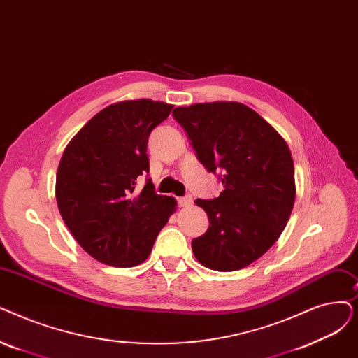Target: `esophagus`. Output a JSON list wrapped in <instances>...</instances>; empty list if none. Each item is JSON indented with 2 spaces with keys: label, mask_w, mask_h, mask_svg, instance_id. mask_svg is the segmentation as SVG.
Listing matches in <instances>:
<instances>
[{
  "label": "esophagus",
  "mask_w": 358,
  "mask_h": 358,
  "mask_svg": "<svg viewBox=\"0 0 358 358\" xmlns=\"http://www.w3.org/2000/svg\"><path fill=\"white\" fill-rule=\"evenodd\" d=\"M192 201H193L192 196H184V197H180V199H178V205H180L181 208H185V206H190Z\"/></svg>",
  "instance_id": "obj_1"
}]
</instances>
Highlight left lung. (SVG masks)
<instances>
[{"mask_svg": "<svg viewBox=\"0 0 358 358\" xmlns=\"http://www.w3.org/2000/svg\"><path fill=\"white\" fill-rule=\"evenodd\" d=\"M174 118L187 131L199 161L220 173L224 192L197 199L209 228L192 241L201 265L243 269L265 255L284 231L295 200L289 148L271 124L240 102L178 106Z\"/></svg>", "mask_w": 358, "mask_h": 358, "instance_id": "1", "label": "left lung"}]
</instances>
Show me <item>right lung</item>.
<instances>
[{
    "label": "right lung",
    "instance_id": "add662e5",
    "mask_svg": "<svg viewBox=\"0 0 358 358\" xmlns=\"http://www.w3.org/2000/svg\"><path fill=\"white\" fill-rule=\"evenodd\" d=\"M171 110L150 99L113 103L85 124L61 157L59 213L83 250L105 265H141L176 210V199L155 193L150 178L136 190L137 178L149 173V134Z\"/></svg>",
    "mask_w": 358,
    "mask_h": 358
}]
</instances>
